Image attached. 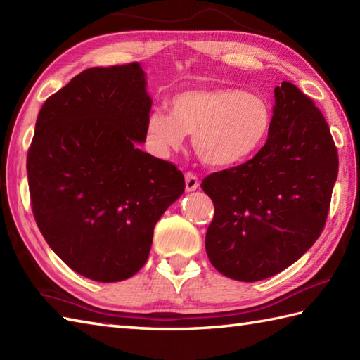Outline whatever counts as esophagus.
Returning <instances> with one entry per match:
<instances>
[{"instance_id": "obj_1", "label": "esophagus", "mask_w": 360, "mask_h": 360, "mask_svg": "<svg viewBox=\"0 0 360 360\" xmlns=\"http://www.w3.org/2000/svg\"><path fill=\"white\" fill-rule=\"evenodd\" d=\"M200 187V179H198V176L193 172H187L186 173V190L187 192H193Z\"/></svg>"}]
</instances>
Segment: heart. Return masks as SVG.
<instances>
[{"instance_id":"b5f03b06","label":"heart","mask_w":360,"mask_h":360,"mask_svg":"<svg viewBox=\"0 0 360 360\" xmlns=\"http://www.w3.org/2000/svg\"><path fill=\"white\" fill-rule=\"evenodd\" d=\"M272 127V108L263 96L235 88L190 89L176 94L170 111L148 117L153 145L167 153L179 148L186 134L205 164L232 167L263 147Z\"/></svg>"}]
</instances>
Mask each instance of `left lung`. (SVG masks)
Instances as JSON below:
<instances>
[{"instance_id": "obj_1", "label": "left lung", "mask_w": 360, "mask_h": 360, "mask_svg": "<svg viewBox=\"0 0 360 360\" xmlns=\"http://www.w3.org/2000/svg\"><path fill=\"white\" fill-rule=\"evenodd\" d=\"M338 172L323 114L283 82L264 147L248 162L202 179L215 205L205 233L213 267L229 278L259 281L295 263L323 231Z\"/></svg>"}]
</instances>
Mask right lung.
Returning <instances> with one entry per match:
<instances>
[{"instance_id":"obj_1","label":"right lung","mask_w":360,"mask_h":360,"mask_svg":"<svg viewBox=\"0 0 360 360\" xmlns=\"http://www.w3.org/2000/svg\"><path fill=\"white\" fill-rule=\"evenodd\" d=\"M134 62L89 68L38 112L27 151L30 205L51 249L83 277L141 269L158 219L184 192L181 170L139 148L151 98Z\"/></svg>"}]
</instances>
